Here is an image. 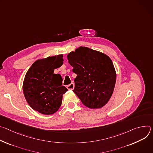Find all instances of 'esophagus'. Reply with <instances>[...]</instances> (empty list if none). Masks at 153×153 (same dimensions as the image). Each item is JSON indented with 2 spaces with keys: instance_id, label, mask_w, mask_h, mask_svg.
I'll return each mask as SVG.
<instances>
[{
  "instance_id": "esophagus-1",
  "label": "esophagus",
  "mask_w": 153,
  "mask_h": 153,
  "mask_svg": "<svg viewBox=\"0 0 153 153\" xmlns=\"http://www.w3.org/2000/svg\"><path fill=\"white\" fill-rule=\"evenodd\" d=\"M74 84L72 82V83H71L70 84H69V85L67 86V88L69 89V90H73L74 88Z\"/></svg>"
}]
</instances>
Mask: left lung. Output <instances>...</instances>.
<instances>
[{"instance_id": "obj_1", "label": "left lung", "mask_w": 153, "mask_h": 153, "mask_svg": "<svg viewBox=\"0 0 153 153\" xmlns=\"http://www.w3.org/2000/svg\"><path fill=\"white\" fill-rule=\"evenodd\" d=\"M76 74L74 92L82 103L91 109L100 108L113 93L116 73L109 56L86 47H80L67 55Z\"/></svg>"}]
</instances>
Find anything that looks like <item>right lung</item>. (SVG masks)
<instances>
[{"mask_svg": "<svg viewBox=\"0 0 153 153\" xmlns=\"http://www.w3.org/2000/svg\"><path fill=\"white\" fill-rule=\"evenodd\" d=\"M62 55L36 61L27 71L23 83V92L28 105L39 113L56 112L62 103V95L67 89L62 78L54 70L63 63Z\"/></svg>", "mask_w": 153, "mask_h": 153, "instance_id": "add662e5", "label": "right lung"}]
</instances>
